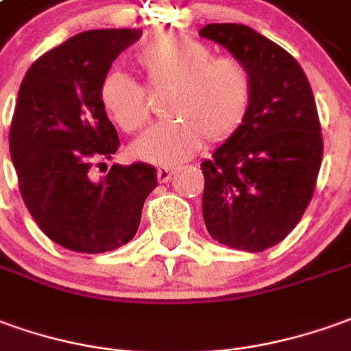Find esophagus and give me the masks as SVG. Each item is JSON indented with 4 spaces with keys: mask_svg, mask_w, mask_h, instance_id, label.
I'll use <instances>...</instances> for the list:
<instances>
[{
    "mask_svg": "<svg viewBox=\"0 0 351 351\" xmlns=\"http://www.w3.org/2000/svg\"><path fill=\"white\" fill-rule=\"evenodd\" d=\"M176 173V170L173 168H168V166H160L158 170H156V178H158V181L160 183H166V181L171 180V176Z\"/></svg>",
    "mask_w": 351,
    "mask_h": 351,
    "instance_id": "1",
    "label": "esophagus"
}]
</instances>
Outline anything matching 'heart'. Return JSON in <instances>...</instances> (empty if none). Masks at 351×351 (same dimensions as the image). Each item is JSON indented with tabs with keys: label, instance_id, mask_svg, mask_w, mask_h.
Returning <instances> with one entry per match:
<instances>
[{
	"label": "heart",
	"instance_id": "heart-1",
	"mask_svg": "<svg viewBox=\"0 0 351 351\" xmlns=\"http://www.w3.org/2000/svg\"><path fill=\"white\" fill-rule=\"evenodd\" d=\"M147 86L170 89L164 103L168 122L154 125L132 147L137 158L176 164L193 156L206 137L226 143L243 128L252 105V74L235 57H212L204 43L181 34H154L135 53ZM99 101L124 134L141 132L151 120L145 89L122 72H108Z\"/></svg>",
	"mask_w": 351,
	"mask_h": 351
}]
</instances>
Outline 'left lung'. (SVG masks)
Returning a JSON list of instances; mask_svg holds the SVG:
<instances>
[{
  "mask_svg": "<svg viewBox=\"0 0 351 351\" xmlns=\"http://www.w3.org/2000/svg\"><path fill=\"white\" fill-rule=\"evenodd\" d=\"M199 34L243 60L254 84L243 128L200 164L204 223L217 243L262 252L296 227L315 191L323 135L313 91L298 60L250 26Z\"/></svg>",
  "mask_w": 351,
  "mask_h": 351,
  "instance_id": "1",
  "label": "left lung"
}]
</instances>
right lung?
I'll use <instances>...</instances> for the list:
<instances>
[{
    "mask_svg": "<svg viewBox=\"0 0 351 351\" xmlns=\"http://www.w3.org/2000/svg\"><path fill=\"white\" fill-rule=\"evenodd\" d=\"M141 34H78L42 55L21 84L9 132L19 189L38 227L74 252H110L130 243L158 185L156 170L141 162L114 164L101 181L89 173L120 147L99 101L101 80Z\"/></svg>",
    "mask_w": 351,
    "mask_h": 351,
    "instance_id": "obj_1",
    "label": "right lung"
}]
</instances>
